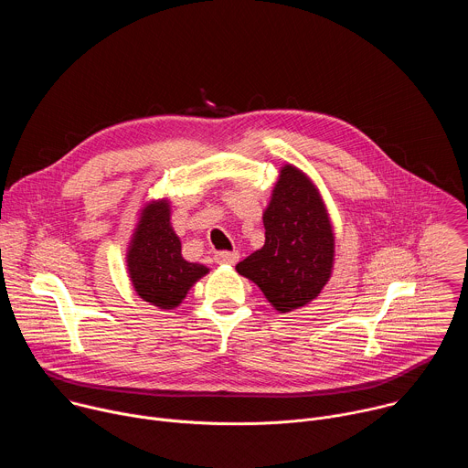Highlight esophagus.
I'll list each match as a JSON object with an SVG mask.
<instances>
[{
	"mask_svg": "<svg viewBox=\"0 0 468 468\" xmlns=\"http://www.w3.org/2000/svg\"><path fill=\"white\" fill-rule=\"evenodd\" d=\"M215 261L218 264H235L239 261V251H218L215 255Z\"/></svg>",
	"mask_w": 468,
	"mask_h": 468,
	"instance_id": "34e87169",
	"label": "esophagus"
}]
</instances>
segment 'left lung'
<instances>
[{
    "label": "left lung",
    "mask_w": 468,
    "mask_h": 468,
    "mask_svg": "<svg viewBox=\"0 0 468 468\" xmlns=\"http://www.w3.org/2000/svg\"><path fill=\"white\" fill-rule=\"evenodd\" d=\"M264 244L235 271L253 282L282 314L309 305L335 264V233L313 179L287 163L262 211Z\"/></svg>",
    "instance_id": "obj_1"
}]
</instances>
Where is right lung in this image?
<instances>
[{
	"instance_id": "1",
	"label": "right lung",
	"mask_w": 468,
	"mask_h": 468,
	"mask_svg": "<svg viewBox=\"0 0 468 468\" xmlns=\"http://www.w3.org/2000/svg\"><path fill=\"white\" fill-rule=\"evenodd\" d=\"M170 218L172 206L166 196L150 199L139 211L125 250L133 289L163 311L179 307L188 291L209 274L206 264L190 262L181 255V240Z\"/></svg>"
}]
</instances>
